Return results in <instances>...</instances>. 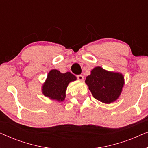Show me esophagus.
Wrapping results in <instances>:
<instances>
[{"mask_svg":"<svg viewBox=\"0 0 148 148\" xmlns=\"http://www.w3.org/2000/svg\"><path fill=\"white\" fill-rule=\"evenodd\" d=\"M77 79L79 81H84V77L83 75H77Z\"/></svg>","mask_w":148,"mask_h":148,"instance_id":"34e87169","label":"esophagus"}]
</instances>
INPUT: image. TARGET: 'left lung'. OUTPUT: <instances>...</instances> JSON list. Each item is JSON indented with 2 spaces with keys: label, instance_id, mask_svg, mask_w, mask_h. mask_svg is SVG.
Listing matches in <instances>:
<instances>
[{
  "label": "left lung",
  "instance_id": "left-lung-1",
  "mask_svg": "<svg viewBox=\"0 0 148 148\" xmlns=\"http://www.w3.org/2000/svg\"><path fill=\"white\" fill-rule=\"evenodd\" d=\"M85 82L94 98L104 104L115 102L121 94L125 85L122 73L108 71L101 66L93 69Z\"/></svg>",
  "mask_w": 148,
  "mask_h": 148
}]
</instances>
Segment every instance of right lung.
I'll return each instance as SVG.
<instances>
[{"mask_svg":"<svg viewBox=\"0 0 148 148\" xmlns=\"http://www.w3.org/2000/svg\"><path fill=\"white\" fill-rule=\"evenodd\" d=\"M77 80L71 73H62L56 69L48 73L47 78L42 87V92L46 97L58 102H63L66 97V91L69 84Z\"/></svg>","mask_w":148,"mask_h":148,"instance_id":"obj_1","label":"right lung"}]
</instances>
